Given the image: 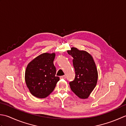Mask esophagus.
<instances>
[{"label":"esophagus","mask_w":126,"mask_h":126,"mask_svg":"<svg viewBox=\"0 0 126 126\" xmlns=\"http://www.w3.org/2000/svg\"><path fill=\"white\" fill-rule=\"evenodd\" d=\"M60 79H65L66 78V76H61L60 77Z\"/></svg>","instance_id":"1"}]
</instances>
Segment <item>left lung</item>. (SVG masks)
<instances>
[{
	"mask_svg": "<svg viewBox=\"0 0 126 126\" xmlns=\"http://www.w3.org/2000/svg\"><path fill=\"white\" fill-rule=\"evenodd\" d=\"M72 56L75 78L70 82L71 89L79 98H88L96 86L98 72L92 55L85 50L72 47L67 50Z\"/></svg>",
	"mask_w": 126,
	"mask_h": 126,
	"instance_id": "obj_1",
	"label": "left lung"
}]
</instances>
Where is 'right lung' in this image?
<instances>
[{"instance_id":"obj_1","label":"right lung","mask_w":126,"mask_h":126,"mask_svg":"<svg viewBox=\"0 0 126 126\" xmlns=\"http://www.w3.org/2000/svg\"><path fill=\"white\" fill-rule=\"evenodd\" d=\"M55 54L45 53L28 63L25 72V80L29 91L38 98H45L52 93L59 77L55 76L53 61Z\"/></svg>"}]
</instances>
